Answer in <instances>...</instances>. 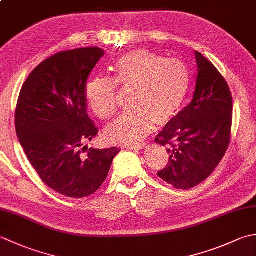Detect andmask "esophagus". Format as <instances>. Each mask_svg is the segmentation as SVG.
<instances>
[{
  "label": "esophagus",
  "mask_w": 256,
  "mask_h": 256,
  "mask_svg": "<svg viewBox=\"0 0 256 256\" xmlns=\"http://www.w3.org/2000/svg\"><path fill=\"white\" fill-rule=\"evenodd\" d=\"M125 148L128 150H142L145 148L144 143H138V144H133V145H125Z\"/></svg>",
  "instance_id": "obj_1"
}]
</instances>
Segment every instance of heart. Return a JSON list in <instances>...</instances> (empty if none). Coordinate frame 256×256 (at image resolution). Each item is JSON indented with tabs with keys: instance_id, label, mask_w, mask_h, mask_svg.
Instances as JSON below:
<instances>
[{
	"instance_id": "1",
	"label": "heart",
	"mask_w": 256,
	"mask_h": 256,
	"mask_svg": "<svg viewBox=\"0 0 256 256\" xmlns=\"http://www.w3.org/2000/svg\"><path fill=\"white\" fill-rule=\"evenodd\" d=\"M118 84L133 88L131 110L123 112L106 131L113 143L133 144L152 132L155 123H170L180 112L192 84V74L179 59L148 50L125 54L116 64V78H91L84 94L96 116L108 121L118 110Z\"/></svg>"
}]
</instances>
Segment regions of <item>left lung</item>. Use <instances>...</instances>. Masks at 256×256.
<instances>
[{
  "instance_id": "obj_1",
  "label": "left lung",
  "mask_w": 256,
  "mask_h": 256,
  "mask_svg": "<svg viewBox=\"0 0 256 256\" xmlns=\"http://www.w3.org/2000/svg\"><path fill=\"white\" fill-rule=\"evenodd\" d=\"M198 76L194 99L166 124L155 142L167 146L165 168L157 172L176 189L187 190L208 178L226 153L231 140L232 94L219 70L194 52Z\"/></svg>"
}]
</instances>
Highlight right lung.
Instances as JSON below:
<instances>
[{"label":"right lung","mask_w":256,"mask_h":256,"mask_svg":"<svg viewBox=\"0 0 256 256\" xmlns=\"http://www.w3.org/2000/svg\"><path fill=\"white\" fill-rule=\"evenodd\" d=\"M103 55L99 47H86L45 59L26 79L16 104V134L32 166L48 187L74 199L101 187L120 152L84 146L99 133L86 113L84 89Z\"/></svg>","instance_id":"add662e5"}]
</instances>
